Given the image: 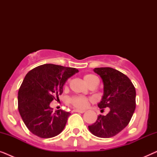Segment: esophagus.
I'll return each mask as SVG.
<instances>
[{
  "instance_id": "esophagus-1",
  "label": "esophagus",
  "mask_w": 157,
  "mask_h": 157,
  "mask_svg": "<svg viewBox=\"0 0 157 157\" xmlns=\"http://www.w3.org/2000/svg\"><path fill=\"white\" fill-rule=\"evenodd\" d=\"M74 112H78V113H84L86 111H84V110H78V109H74Z\"/></svg>"
}]
</instances>
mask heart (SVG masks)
<instances>
[{
    "label": "heart",
    "mask_w": 157,
    "mask_h": 157,
    "mask_svg": "<svg viewBox=\"0 0 157 157\" xmlns=\"http://www.w3.org/2000/svg\"><path fill=\"white\" fill-rule=\"evenodd\" d=\"M83 81L88 86L94 83H98L97 77L93 74H86L83 76ZM69 103L77 109H85L89 104V99L85 97L74 96L69 98Z\"/></svg>",
    "instance_id": "obj_1"
}]
</instances>
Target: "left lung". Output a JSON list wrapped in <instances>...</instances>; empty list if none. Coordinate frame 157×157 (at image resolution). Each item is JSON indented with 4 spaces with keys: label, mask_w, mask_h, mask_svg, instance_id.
Segmentation results:
<instances>
[{
    "label": "left lung",
    "mask_w": 157,
    "mask_h": 157,
    "mask_svg": "<svg viewBox=\"0 0 157 157\" xmlns=\"http://www.w3.org/2000/svg\"><path fill=\"white\" fill-rule=\"evenodd\" d=\"M94 71L99 75L104 84V94L98 106L102 111L109 108V112L98 116L89 129L94 136L110 138L129 123L136 108V90L130 79L114 68H95Z\"/></svg>",
    "instance_id": "obj_1"
}]
</instances>
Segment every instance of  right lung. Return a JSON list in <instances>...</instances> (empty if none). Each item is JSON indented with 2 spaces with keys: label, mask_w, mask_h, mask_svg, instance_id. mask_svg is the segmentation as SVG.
Listing matches in <instances>:
<instances>
[{
  "label": "right lung",
  "mask_w": 157,
  "mask_h": 157,
  "mask_svg": "<svg viewBox=\"0 0 157 157\" xmlns=\"http://www.w3.org/2000/svg\"><path fill=\"white\" fill-rule=\"evenodd\" d=\"M78 72L75 68L46 63L28 73L18 91V111L23 122L40 138L59 135L65 127L69 112L53 111L51 102L63 93L70 77Z\"/></svg>",
  "instance_id": "add662e5"
}]
</instances>
